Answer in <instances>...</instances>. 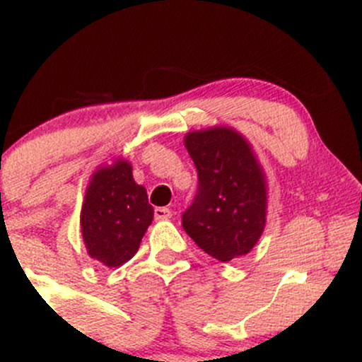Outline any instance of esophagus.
<instances>
[{
    "instance_id": "obj_1",
    "label": "esophagus",
    "mask_w": 362,
    "mask_h": 362,
    "mask_svg": "<svg viewBox=\"0 0 362 362\" xmlns=\"http://www.w3.org/2000/svg\"><path fill=\"white\" fill-rule=\"evenodd\" d=\"M172 218V211L168 207H156L155 209V219L158 221H165V219Z\"/></svg>"
}]
</instances>
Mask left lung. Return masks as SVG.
Here are the masks:
<instances>
[{
  "mask_svg": "<svg viewBox=\"0 0 362 362\" xmlns=\"http://www.w3.org/2000/svg\"><path fill=\"white\" fill-rule=\"evenodd\" d=\"M184 144L199 187L182 226L216 260L247 255L267 216V182L250 143L233 127L218 126L187 132Z\"/></svg>",
  "mask_w": 362,
  "mask_h": 362,
  "instance_id": "8db88e82",
  "label": "left lung"
}]
</instances>
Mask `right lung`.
<instances>
[{
    "mask_svg": "<svg viewBox=\"0 0 362 362\" xmlns=\"http://www.w3.org/2000/svg\"><path fill=\"white\" fill-rule=\"evenodd\" d=\"M146 189L132 177L124 158L102 165L90 177L81 206V235L86 252L107 267H119L138 252L153 221Z\"/></svg>",
    "mask_w": 362,
    "mask_h": 362,
    "instance_id": "1",
    "label": "right lung"
}]
</instances>
